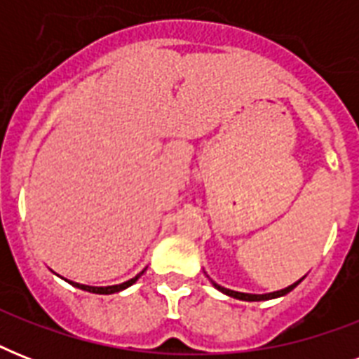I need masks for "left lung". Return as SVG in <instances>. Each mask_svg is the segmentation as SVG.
<instances>
[{
  "mask_svg": "<svg viewBox=\"0 0 359 359\" xmlns=\"http://www.w3.org/2000/svg\"><path fill=\"white\" fill-rule=\"evenodd\" d=\"M306 278V276H304ZM304 278L298 279L296 283L289 285V287H285V289L281 290H276V292H268V294H250V292H238V290H231V289H225V287H222V285H218L216 281H212L210 279V283L216 287V289L219 290V292H224V294L231 296V298H236V300H244V302H264V300H273V298H281V296L289 294L290 290L294 289L296 285H300L302 281H304Z\"/></svg>",
  "mask_w": 359,
  "mask_h": 359,
  "instance_id": "obj_1",
  "label": "left lung"
}]
</instances>
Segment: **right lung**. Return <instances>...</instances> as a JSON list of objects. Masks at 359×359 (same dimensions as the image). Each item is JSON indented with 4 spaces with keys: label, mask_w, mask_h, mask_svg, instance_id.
Returning <instances> with one entry per match:
<instances>
[{
    "label": "right lung",
    "mask_w": 359,
    "mask_h": 359,
    "mask_svg": "<svg viewBox=\"0 0 359 359\" xmlns=\"http://www.w3.org/2000/svg\"><path fill=\"white\" fill-rule=\"evenodd\" d=\"M145 272V270H143ZM143 272H140L135 278L128 279V281H124V283L121 285H109V287H89V285H80V283H74V281H69L70 285H74L76 289H81V290H87V292H95V294H114V292H121V290L128 289L130 285H134L137 279H140V276Z\"/></svg>",
    "instance_id": "add662e5"
}]
</instances>
